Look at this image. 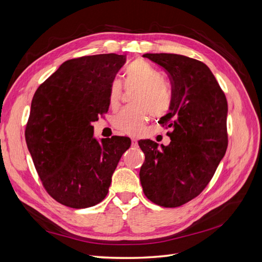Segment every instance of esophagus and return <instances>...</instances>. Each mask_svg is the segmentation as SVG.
Returning <instances> with one entry per match:
<instances>
[{
  "label": "esophagus",
  "mask_w": 262,
  "mask_h": 262,
  "mask_svg": "<svg viewBox=\"0 0 262 262\" xmlns=\"http://www.w3.org/2000/svg\"><path fill=\"white\" fill-rule=\"evenodd\" d=\"M131 142H132V145L133 146H137L138 145V140L136 138H132L131 139Z\"/></svg>",
  "instance_id": "esophagus-1"
}]
</instances>
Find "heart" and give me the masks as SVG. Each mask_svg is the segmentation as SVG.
<instances>
[{"instance_id":"obj_1","label":"heart","mask_w":262,"mask_h":262,"mask_svg":"<svg viewBox=\"0 0 262 262\" xmlns=\"http://www.w3.org/2000/svg\"><path fill=\"white\" fill-rule=\"evenodd\" d=\"M124 85L139 87L133 102L136 107L123 108L114 118L117 131L129 136H139L144 129L149 114L160 118L169 112L172 95L164 82L163 74L144 60L131 62L124 70ZM123 92L122 83L114 80L109 86V104L113 108L119 106Z\"/></svg>"}]
</instances>
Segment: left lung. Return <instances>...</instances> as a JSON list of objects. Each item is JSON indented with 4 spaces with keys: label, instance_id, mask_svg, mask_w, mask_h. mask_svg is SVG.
<instances>
[{
    "label": "left lung",
    "instance_id": "obj_1",
    "mask_svg": "<svg viewBox=\"0 0 262 262\" xmlns=\"http://www.w3.org/2000/svg\"><path fill=\"white\" fill-rule=\"evenodd\" d=\"M161 66L171 82L170 112L161 124L171 128L167 146L139 142L145 154L140 180L148 200L177 208L208 186L227 148V100L203 62L173 53H145Z\"/></svg>",
    "mask_w": 262,
    "mask_h": 262
}]
</instances>
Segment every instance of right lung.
I'll use <instances>...</instances> for the list:
<instances>
[{"instance_id": "right-lung-1", "label": "right lung", "mask_w": 262, "mask_h": 262, "mask_svg": "<svg viewBox=\"0 0 262 262\" xmlns=\"http://www.w3.org/2000/svg\"><path fill=\"white\" fill-rule=\"evenodd\" d=\"M125 62L116 53L62 63L31 100L25 138L42 186L55 201L85 209L105 199L131 145L126 137L94 138L92 122L108 112L109 86Z\"/></svg>"}]
</instances>
